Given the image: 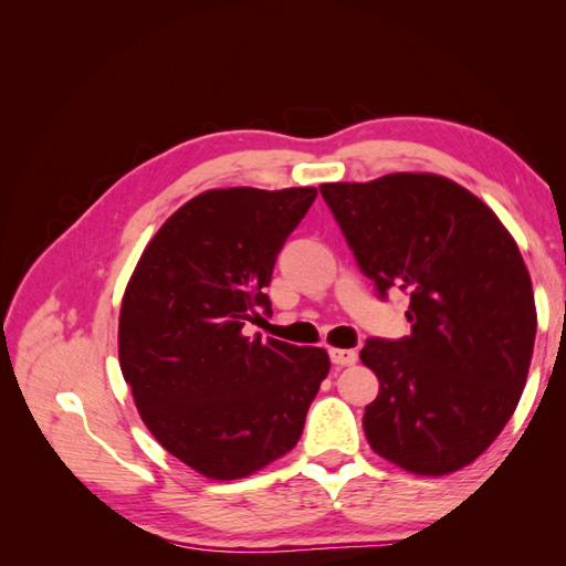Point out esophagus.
Returning <instances> with one entry per match:
<instances>
[{"label": "esophagus", "instance_id": "34e87169", "mask_svg": "<svg viewBox=\"0 0 566 566\" xmlns=\"http://www.w3.org/2000/svg\"><path fill=\"white\" fill-rule=\"evenodd\" d=\"M331 361L335 366H354L358 361V354L354 349H331Z\"/></svg>", "mask_w": 566, "mask_h": 566}]
</instances>
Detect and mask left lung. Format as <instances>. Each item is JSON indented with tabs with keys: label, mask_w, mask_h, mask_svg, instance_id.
I'll return each instance as SVG.
<instances>
[{
	"label": "left lung",
	"mask_w": 566,
	"mask_h": 566,
	"mask_svg": "<svg viewBox=\"0 0 566 566\" xmlns=\"http://www.w3.org/2000/svg\"><path fill=\"white\" fill-rule=\"evenodd\" d=\"M321 196L378 293L410 295V335L361 349L380 380L364 416L370 449L420 476L470 465L515 413L534 354L515 238L484 200L430 172L321 184Z\"/></svg>",
	"instance_id": "8db88e82"
}]
</instances>
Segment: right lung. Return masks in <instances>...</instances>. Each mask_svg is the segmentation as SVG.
Returning a JSON list of instances; mask_svg holds the SVG:
<instances>
[{
    "label": "right lung",
    "mask_w": 566,
    "mask_h": 566,
    "mask_svg": "<svg viewBox=\"0 0 566 566\" xmlns=\"http://www.w3.org/2000/svg\"><path fill=\"white\" fill-rule=\"evenodd\" d=\"M314 186L212 188L150 238L119 310L117 354L144 424L184 465L231 482L295 449L328 352L248 337Z\"/></svg>",
    "instance_id": "1"
}]
</instances>
